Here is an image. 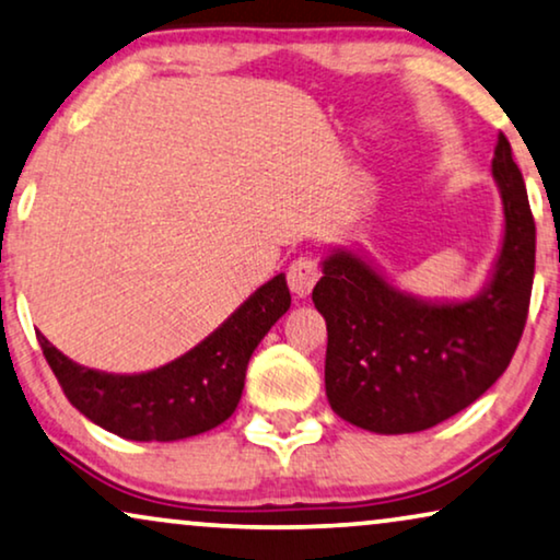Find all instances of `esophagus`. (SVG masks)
Instances as JSON below:
<instances>
[{
	"label": "esophagus",
	"mask_w": 560,
	"mask_h": 560,
	"mask_svg": "<svg viewBox=\"0 0 560 560\" xmlns=\"http://www.w3.org/2000/svg\"><path fill=\"white\" fill-rule=\"evenodd\" d=\"M318 280H320L318 259H313L308 255L293 259V265H290L288 270V285L298 298L308 295Z\"/></svg>",
	"instance_id": "34e87169"
}]
</instances>
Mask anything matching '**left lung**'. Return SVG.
<instances>
[{"mask_svg":"<svg viewBox=\"0 0 560 560\" xmlns=\"http://www.w3.org/2000/svg\"><path fill=\"white\" fill-rule=\"evenodd\" d=\"M492 173L504 242L492 282L474 301H412L351 252L324 262L313 303L326 318V395L336 416L374 433H418L469 408L510 366L530 308L535 221L502 132Z\"/></svg>","mask_w":560,"mask_h":560,"instance_id":"left-lung-1","label":"left lung"}]
</instances>
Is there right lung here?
Returning a JSON list of instances; mask_svg holds the SVG:
<instances>
[{
	"label": "right lung",
	"mask_w": 560,
	"mask_h": 560,
	"mask_svg": "<svg viewBox=\"0 0 560 560\" xmlns=\"http://www.w3.org/2000/svg\"><path fill=\"white\" fill-rule=\"evenodd\" d=\"M288 308L285 275H278L196 349L144 374L89 370L60 354L40 331L37 341L63 395L91 423L129 441H178L232 416L252 351Z\"/></svg>",
	"instance_id": "1"
}]
</instances>
